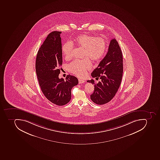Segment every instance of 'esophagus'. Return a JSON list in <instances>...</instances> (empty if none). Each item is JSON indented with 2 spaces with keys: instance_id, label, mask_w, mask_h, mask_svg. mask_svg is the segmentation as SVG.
<instances>
[{
  "instance_id": "obj_1",
  "label": "esophagus",
  "mask_w": 160,
  "mask_h": 160,
  "mask_svg": "<svg viewBox=\"0 0 160 160\" xmlns=\"http://www.w3.org/2000/svg\"><path fill=\"white\" fill-rule=\"evenodd\" d=\"M78 81H79V84H82V83H84L85 82V81L84 80L81 79H79Z\"/></svg>"
}]
</instances>
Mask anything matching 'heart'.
I'll return each instance as SVG.
<instances>
[{
    "label": "heart",
    "mask_w": 160,
    "mask_h": 160,
    "mask_svg": "<svg viewBox=\"0 0 160 160\" xmlns=\"http://www.w3.org/2000/svg\"><path fill=\"white\" fill-rule=\"evenodd\" d=\"M74 43L84 49L83 56L86 58L72 61L68 65V70L79 77H83L86 74V71L90 69L92 66L89 58L93 60L101 58L105 52L106 44L105 40L101 37H95L86 34L77 36ZM73 47V43L71 41H67L62 46V53L66 59H69L72 57Z\"/></svg>",
    "instance_id": "1"
}]
</instances>
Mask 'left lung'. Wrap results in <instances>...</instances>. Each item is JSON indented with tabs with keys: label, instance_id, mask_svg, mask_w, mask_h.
<instances>
[{
	"label": "left lung",
	"instance_id": "left-lung-1",
	"mask_svg": "<svg viewBox=\"0 0 160 160\" xmlns=\"http://www.w3.org/2000/svg\"><path fill=\"white\" fill-rule=\"evenodd\" d=\"M123 55L115 39L111 40L107 53L91 73L93 78L101 79L98 83L94 80L87 81L94 86L91 95V100L98 105L110 101L116 94L123 76Z\"/></svg>",
	"mask_w": 160,
	"mask_h": 160
}]
</instances>
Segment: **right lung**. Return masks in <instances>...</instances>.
Segmentation results:
<instances>
[{
  "instance_id": "add662e5",
  "label": "right lung",
  "mask_w": 160,
  "mask_h": 160,
  "mask_svg": "<svg viewBox=\"0 0 160 160\" xmlns=\"http://www.w3.org/2000/svg\"><path fill=\"white\" fill-rule=\"evenodd\" d=\"M59 31H53L46 37L37 53L36 74L42 92L52 103L64 105L70 101L71 89L78 84L74 76L68 75L66 80L59 78L62 64V44Z\"/></svg>"
}]
</instances>
